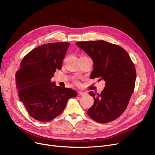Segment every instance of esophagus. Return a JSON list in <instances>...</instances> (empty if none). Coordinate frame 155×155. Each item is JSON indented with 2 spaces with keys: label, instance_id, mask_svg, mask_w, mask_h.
I'll return each mask as SVG.
<instances>
[{
  "label": "esophagus",
  "instance_id": "esophagus-1",
  "mask_svg": "<svg viewBox=\"0 0 155 155\" xmlns=\"http://www.w3.org/2000/svg\"><path fill=\"white\" fill-rule=\"evenodd\" d=\"M78 94H79L80 95H84L86 94V92H82V91H79V92H78Z\"/></svg>",
  "mask_w": 155,
  "mask_h": 155
}]
</instances>
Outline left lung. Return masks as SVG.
<instances>
[{
    "label": "left lung",
    "mask_w": 155,
    "mask_h": 155,
    "mask_svg": "<svg viewBox=\"0 0 155 155\" xmlns=\"http://www.w3.org/2000/svg\"><path fill=\"white\" fill-rule=\"evenodd\" d=\"M76 45L93 60L91 78L100 77L105 82L101 94L89 92L94 103L88 115L100 123L116 119L127 108L135 85L136 69L129 54L120 46L102 40Z\"/></svg>",
    "instance_id": "left-lung-1"
}]
</instances>
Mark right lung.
<instances>
[{
	"mask_svg": "<svg viewBox=\"0 0 155 155\" xmlns=\"http://www.w3.org/2000/svg\"><path fill=\"white\" fill-rule=\"evenodd\" d=\"M70 43H48L31 51L22 59L15 74L20 101L34 119L47 122L60 115L68 101L77 92L56 86L51 79L60 70Z\"/></svg>",
	"mask_w": 155,
	"mask_h": 155,
	"instance_id": "obj_1",
	"label": "right lung"
}]
</instances>
